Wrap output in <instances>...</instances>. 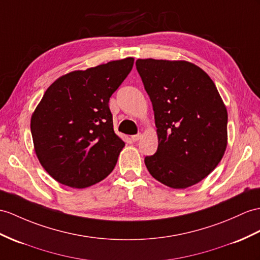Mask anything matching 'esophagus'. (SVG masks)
<instances>
[{
	"label": "esophagus",
	"instance_id": "obj_1",
	"mask_svg": "<svg viewBox=\"0 0 260 260\" xmlns=\"http://www.w3.org/2000/svg\"><path fill=\"white\" fill-rule=\"evenodd\" d=\"M141 137H142V135H141V134H138V135H135V136H131V140L134 141V142H136V141H138V140H140Z\"/></svg>",
	"mask_w": 260,
	"mask_h": 260
}]
</instances>
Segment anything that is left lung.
Here are the masks:
<instances>
[{
	"label": "left lung",
	"mask_w": 260,
	"mask_h": 260,
	"mask_svg": "<svg viewBox=\"0 0 260 260\" xmlns=\"http://www.w3.org/2000/svg\"><path fill=\"white\" fill-rule=\"evenodd\" d=\"M137 71L151 99L157 150L145 156L150 174L172 188L201 182L227 147V109L203 69L186 60L138 59Z\"/></svg>",
	"instance_id": "obj_1"
}]
</instances>
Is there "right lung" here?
<instances>
[{"mask_svg":"<svg viewBox=\"0 0 260 260\" xmlns=\"http://www.w3.org/2000/svg\"><path fill=\"white\" fill-rule=\"evenodd\" d=\"M135 58L74 71L57 78L30 118L37 159L60 184L84 188L115 169L124 142L113 130L109 99Z\"/></svg>","mask_w":260,"mask_h":260,"instance_id":"right-lung-1","label":"right lung"}]
</instances>
